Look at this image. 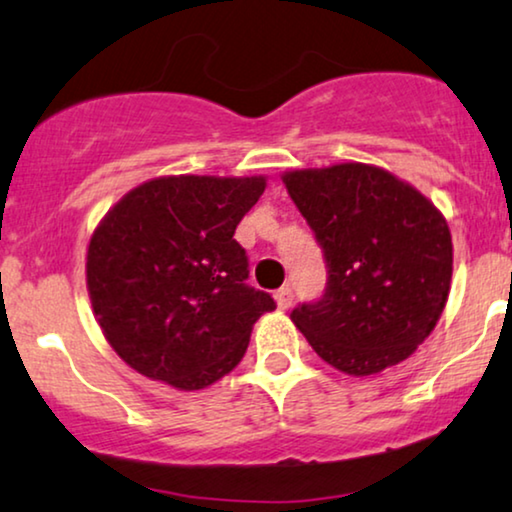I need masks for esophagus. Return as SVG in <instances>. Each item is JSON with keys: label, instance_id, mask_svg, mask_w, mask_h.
Instances as JSON below:
<instances>
[{"label": "esophagus", "instance_id": "1", "mask_svg": "<svg viewBox=\"0 0 512 512\" xmlns=\"http://www.w3.org/2000/svg\"><path fill=\"white\" fill-rule=\"evenodd\" d=\"M274 297H276V304H278V309H288V306L292 304V288L290 285H283V288H278L276 292H274Z\"/></svg>", "mask_w": 512, "mask_h": 512}]
</instances>
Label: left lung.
<instances>
[{"instance_id": "left-lung-1", "label": "left lung", "mask_w": 512, "mask_h": 512, "mask_svg": "<svg viewBox=\"0 0 512 512\" xmlns=\"http://www.w3.org/2000/svg\"><path fill=\"white\" fill-rule=\"evenodd\" d=\"M288 194L323 250V295L292 323L325 363L353 377L410 358L431 335L452 281V236L440 210L367 163L292 170Z\"/></svg>"}]
</instances>
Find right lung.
Segmentation results:
<instances>
[{
    "instance_id": "1",
    "label": "right lung",
    "mask_w": 512,
    "mask_h": 512,
    "mask_svg": "<svg viewBox=\"0 0 512 512\" xmlns=\"http://www.w3.org/2000/svg\"><path fill=\"white\" fill-rule=\"evenodd\" d=\"M264 177L173 175L128 192L93 231L86 283L102 335L149 379L199 391L241 363L269 292L234 231Z\"/></svg>"
}]
</instances>
